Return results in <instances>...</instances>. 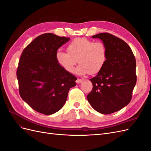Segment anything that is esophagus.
<instances>
[{"label": "esophagus", "mask_w": 151, "mask_h": 151, "mask_svg": "<svg viewBox=\"0 0 151 151\" xmlns=\"http://www.w3.org/2000/svg\"><path fill=\"white\" fill-rule=\"evenodd\" d=\"M83 81L82 80V79H77L76 80V83L77 84H81V83H83Z\"/></svg>", "instance_id": "esophagus-1"}]
</instances>
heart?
Returning a JSON list of instances; mask_svg holds the SVG:
<instances>
[{
  "label": "heart",
  "mask_w": 151,
  "mask_h": 151,
  "mask_svg": "<svg viewBox=\"0 0 151 151\" xmlns=\"http://www.w3.org/2000/svg\"><path fill=\"white\" fill-rule=\"evenodd\" d=\"M67 52L59 50L55 57L63 69L72 72L76 63H80L75 72L78 75L96 74L101 70L107 60L108 50L103 43L94 42L86 38H77L67 46Z\"/></svg>",
  "instance_id": "b5f03b06"
}]
</instances>
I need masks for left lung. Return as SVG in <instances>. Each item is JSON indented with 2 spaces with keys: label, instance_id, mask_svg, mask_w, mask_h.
I'll return each mask as SVG.
<instances>
[{
  "label": "left lung",
  "instance_id": "obj_1",
  "mask_svg": "<svg viewBox=\"0 0 151 151\" xmlns=\"http://www.w3.org/2000/svg\"><path fill=\"white\" fill-rule=\"evenodd\" d=\"M92 38L102 41L108 55L101 70L90 79L93 87L87 99L96 111L108 115L130 103L137 82L136 61L130 47L120 38L108 33Z\"/></svg>",
  "mask_w": 151,
  "mask_h": 151
}]
</instances>
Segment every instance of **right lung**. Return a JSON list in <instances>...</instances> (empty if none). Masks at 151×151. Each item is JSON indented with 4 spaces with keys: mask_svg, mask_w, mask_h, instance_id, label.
<instances>
[{
    "mask_svg": "<svg viewBox=\"0 0 151 151\" xmlns=\"http://www.w3.org/2000/svg\"><path fill=\"white\" fill-rule=\"evenodd\" d=\"M70 38L45 33L36 37L22 52L17 70L21 98L35 111L50 115L63 106L76 77L58 64V49Z\"/></svg>",
    "mask_w": 151,
    "mask_h": 151,
    "instance_id": "add662e5",
    "label": "right lung"
}]
</instances>
